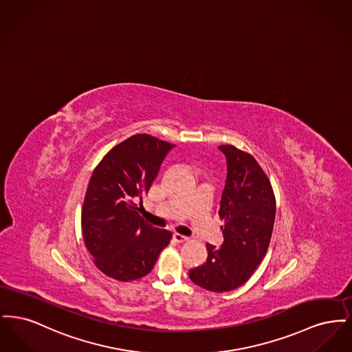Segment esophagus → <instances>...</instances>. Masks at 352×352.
Instances as JSON below:
<instances>
[{
	"label": "esophagus",
	"mask_w": 352,
	"mask_h": 352,
	"mask_svg": "<svg viewBox=\"0 0 352 352\" xmlns=\"http://www.w3.org/2000/svg\"><path fill=\"white\" fill-rule=\"evenodd\" d=\"M173 239H174V241H177V243H184V241H187V240H188V237H187V236L177 234V232L173 234Z\"/></svg>",
	"instance_id": "1"
}]
</instances>
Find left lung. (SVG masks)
Listing matches in <instances>:
<instances>
[{
  "mask_svg": "<svg viewBox=\"0 0 352 352\" xmlns=\"http://www.w3.org/2000/svg\"><path fill=\"white\" fill-rule=\"evenodd\" d=\"M219 149L227 160V181L219 217L224 221L220 247L207 244L208 257L190 269L194 284L223 293L245 284L268 251L276 217V198L264 170L250 153L234 145Z\"/></svg>",
  "mask_w": 352,
  "mask_h": 352,
  "instance_id": "obj_1",
  "label": "left lung"
}]
</instances>
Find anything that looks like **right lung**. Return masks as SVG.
<instances>
[{
  "mask_svg": "<svg viewBox=\"0 0 352 352\" xmlns=\"http://www.w3.org/2000/svg\"><path fill=\"white\" fill-rule=\"evenodd\" d=\"M174 145L134 134L108 151L89 179L82 210L84 243L105 276L128 283L151 273L171 232L140 215L142 201Z\"/></svg>",
  "mask_w": 352,
  "mask_h": 352,
  "instance_id": "add662e5",
  "label": "right lung"
}]
</instances>
